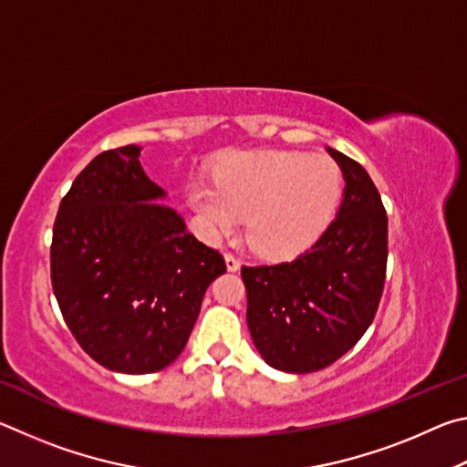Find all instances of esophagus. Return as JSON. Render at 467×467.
<instances>
[{"instance_id":"esophagus-1","label":"esophagus","mask_w":467,"mask_h":467,"mask_svg":"<svg viewBox=\"0 0 467 467\" xmlns=\"http://www.w3.org/2000/svg\"><path fill=\"white\" fill-rule=\"evenodd\" d=\"M224 262H226V270L228 272H239L241 270V262L234 255H231V253H226Z\"/></svg>"}]
</instances>
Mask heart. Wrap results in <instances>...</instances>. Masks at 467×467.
<instances>
[{"label": "heart", "instance_id": "1", "mask_svg": "<svg viewBox=\"0 0 467 467\" xmlns=\"http://www.w3.org/2000/svg\"><path fill=\"white\" fill-rule=\"evenodd\" d=\"M342 197V171L327 156L290 150L233 152L216 183L195 181L189 205L212 239L234 231L244 216V241L265 257H290L319 239Z\"/></svg>", "mask_w": 467, "mask_h": 467}]
</instances>
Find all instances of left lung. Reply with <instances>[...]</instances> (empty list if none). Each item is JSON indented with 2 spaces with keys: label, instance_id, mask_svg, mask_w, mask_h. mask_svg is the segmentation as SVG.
I'll use <instances>...</instances> for the list:
<instances>
[{
  "label": "left lung",
  "instance_id": "obj_1",
  "mask_svg": "<svg viewBox=\"0 0 467 467\" xmlns=\"http://www.w3.org/2000/svg\"><path fill=\"white\" fill-rule=\"evenodd\" d=\"M326 150L346 181L334 223L290 262L241 270L253 344L284 373H313L344 357L373 323L385 284L381 195L358 162Z\"/></svg>",
  "mask_w": 467,
  "mask_h": 467
}]
</instances>
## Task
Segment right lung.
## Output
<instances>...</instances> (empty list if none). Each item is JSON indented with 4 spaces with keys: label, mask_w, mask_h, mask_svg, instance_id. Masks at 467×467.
Segmentation results:
<instances>
[{
    "label": "right lung",
    "mask_w": 467,
    "mask_h": 467,
    "mask_svg": "<svg viewBox=\"0 0 467 467\" xmlns=\"http://www.w3.org/2000/svg\"><path fill=\"white\" fill-rule=\"evenodd\" d=\"M140 146L99 154L76 177L53 226L51 282L86 354L125 375L175 362L205 290L226 272L187 231L167 192L140 164Z\"/></svg>",
    "instance_id": "right-lung-1"
}]
</instances>
